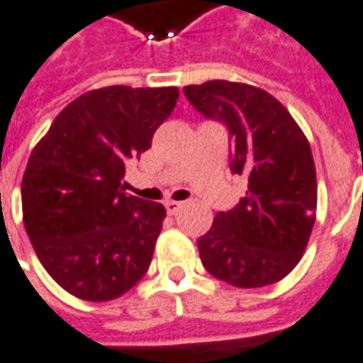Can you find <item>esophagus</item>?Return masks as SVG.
Returning a JSON list of instances; mask_svg holds the SVG:
<instances>
[{
    "mask_svg": "<svg viewBox=\"0 0 363 363\" xmlns=\"http://www.w3.org/2000/svg\"><path fill=\"white\" fill-rule=\"evenodd\" d=\"M164 206H166V211L169 215H176L177 211H179V209H182V206H184V201H174V199H167L166 203H164Z\"/></svg>",
    "mask_w": 363,
    "mask_h": 363,
    "instance_id": "1",
    "label": "esophagus"
}]
</instances>
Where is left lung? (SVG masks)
<instances>
[{
  "mask_svg": "<svg viewBox=\"0 0 363 363\" xmlns=\"http://www.w3.org/2000/svg\"><path fill=\"white\" fill-rule=\"evenodd\" d=\"M206 118L231 138V172L247 177L245 197L215 215L199 237V259L215 279L239 289L279 282L298 264L316 219V167L291 112L262 89L207 81L184 89Z\"/></svg>",
  "mask_w": 363,
  "mask_h": 363,
  "instance_id": "1",
  "label": "left lung"
}]
</instances>
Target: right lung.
<instances>
[{
	"label": "right lung",
	"mask_w": 363,
	"mask_h": 363,
	"mask_svg": "<svg viewBox=\"0 0 363 363\" xmlns=\"http://www.w3.org/2000/svg\"><path fill=\"white\" fill-rule=\"evenodd\" d=\"M179 91L106 86L59 112L21 182L25 231L35 253L72 296L114 301L146 274L166 209L126 196V160L152 146Z\"/></svg>",
	"instance_id": "1"
}]
</instances>
